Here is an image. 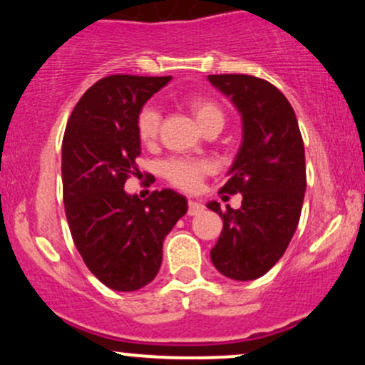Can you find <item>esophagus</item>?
<instances>
[{
    "label": "esophagus",
    "mask_w": 365,
    "mask_h": 365,
    "mask_svg": "<svg viewBox=\"0 0 365 365\" xmlns=\"http://www.w3.org/2000/svg\"><path fill=\"white\" fill-rule=\"evenodd\" d=\"M203 208H205L203 203H201V201H198V200L190 198V201H187V213H190L191 217L198 215V213L203 212Z\"/></svg>",
    "instance_id": "34e87169"
}]
</instances>
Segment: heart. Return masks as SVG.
I'll return each mask as SVG.
<instances>
[{"label":"heart","mask_w":365,"mask_h":365,"mask_svg":"<svg viewBox=\"0 0 365 365\" xmlns=\"http://www.w3.org/2000/svg\"><path fill=\"white\" fill-rule=\"evenodd\" d=\"M186 104L191 114L195 115L196 123L200 124V128H205L207 124L215 121L224 123V114H222L220 107L207 97H190ZM158 123H160V115H158L155 107L147 106L140 110L138 119H136V133H138L141 143L152 145L157 140ZM208 169L210 167L207 162L173 158V160L165 162L162 165V174L174 186L182 187V190H196L200 186L201 178L208 173Z\"/></svg>","instance_id":"1"}]
</instances>
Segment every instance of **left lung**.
I'll return each instance as SVG.
<instances>
[{"label": "left lung", "mask_w": 365, "mask_h": 365, "mask_svg": "<svg viewBox=\"0 0 365 365\" xmlns=\"http://www.w3.org/2000/svg\"><path fill=\"white\" fill-rule=\"evenodd\" d=\"M230 98L242 121V141L220 192H241V208L208 201L224 222L210 251L222 275L255 280L284 256L301 218L306 157L297 118L287 97L267 80L250 75H208Z\"/></svg>", "instance_id": "8db88e82"}]
</instances>
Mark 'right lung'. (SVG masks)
<instances>
[{
	"instance_id": "right-lung-1",
	"label": "right lung",
	"mask_w": 365,
	"mask_h": 365,
	"mask_svg": "<svg viewBox=\"0 0 365 365\" xmlns=\"http://www.w3.org/2000/svg\"><path fill=\"white\" fill-rule=\"evenodd\" d=\"M173 76L113 75L92 85L66 124L61 152L63 200L73 241L90 272L118 292L148 285L162 264V244L187 212L186 196L124 191L138 170L141 107Z\"/></svg>"
}]
</instances>
